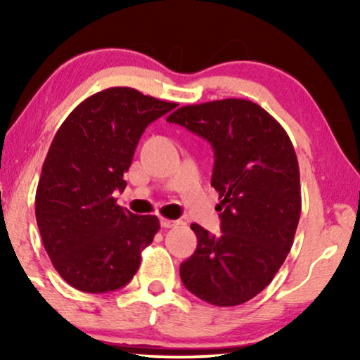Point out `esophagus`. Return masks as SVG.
<instances>
[{
	"mask_svg": "<svg viewBox=\"0 0 360 360\" xmlns=\"http://www.w3.org/2000/svg\"><path fill=\"white\" fill-rule=\"evenodd\" d=\"M179 224V221H174V219H167V218H160V226L162 228L169 229V228H174V226Z\"/></svg>",
	"mask_w": 360,
	"mask_h": 360,
	"instance_id": "1",
	"label": "esophagus"
}]
</instances>
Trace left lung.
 Segmentation results:
<instances>
[{
    "label": "left lung",
    "instance_id": "left-lung-1",
    "mask_svg": "<svg viewBox=\"0 0 360 360\" xmlns=\"http://www.w3.org/2000/svg\"><path fill=\"white\" fill-rule=\"evenodd\" d=\"M213 146L211 186L223 234L193 223L196 250L180 265L185 288L216 307H236L272 282L293 245L302 213L300 169L280 122L257 103L216 100L167 117Z\"/></svg>",
    "mask_w": 360,
    "mask_h": 360
}]
</instances>
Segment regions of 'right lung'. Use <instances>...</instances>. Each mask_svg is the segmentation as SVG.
Instances as JSON below:
<instances>
[{"mask_svg": "<svg viewBox=\"0 0 360 360\" xmlns=\"http://www.w3.org/2000/svg\"><path fill=\"white\" fill-rule=\"evenodd\" d=\"M175 106L112 86L82 101L53 136L36 191V219L52 265L73 288L112 292L139 269L159 218L122 210L112 191L126 188L122 175L146 127Z\"/></svg>", "mask_w": 360, "mask_h": 360, "instance_id": "add662e5", "label": "right lung"}]
</instances>
